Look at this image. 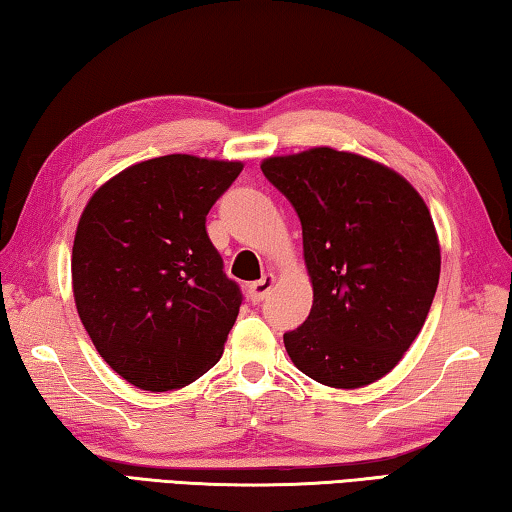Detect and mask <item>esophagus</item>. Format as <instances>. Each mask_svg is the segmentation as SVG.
I'll use <instances>...</instances> for the list:
<instances>
[{
    "label": "esophagus",
    "instance_id": "34e87169",
    "mask_svg": "<svg viewBox=\"0 0 512 512\" xmlns=\"http://www.w3.org/2000/svg\"><path fill=\"white\" fill-rule=\"evenodd\" d=\"M273 287H275V275L266 273L262 280L250 284V298H253V302H262L268 293H271Z\"/></svg>",
    "mask_w": 512,
    "mask_h": 512
}]
</instances>
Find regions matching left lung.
<instances>
[{"mask_svg":"<svg viewBox=\"0 0 512 512\" xmlns=\"http://www.w3.org/2000/svg\"><path fill=\"white\" fill-rule=\"evenodd\" d=\"M262 171L296 207L314 289L305 323L284 334L300 372L363 388L418 339L440 277V241L424 198L395 169L332 146L271 155Z\"/></svg>","mask_w":512,"mask_h":512,"instance_id":"8db88e82","label":"left lung"}]
</instances>
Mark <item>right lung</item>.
<instances>
[{
	"label": "right lung",
	"instance_id": "add662e5",
	"mask_svg": "<svg viewBox=\"0 0 512 512\" xmlns=\"http://www.w3.org/2000/svg\"><path fill=\"white\" fill-rule=\"evenodd\" d=\"M241 169L187 153L137 162L90 196L76 225V311L103 361L142 391H178L221 359L241 293L205 216Z\"/></svg>",
	"mask_w": 512,
	"mask_h": 512
}]
</instances>
